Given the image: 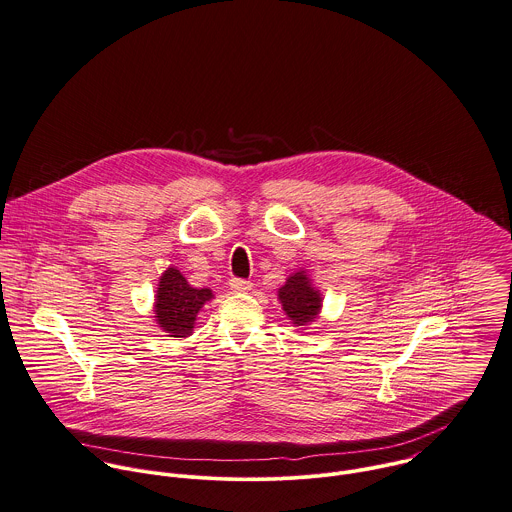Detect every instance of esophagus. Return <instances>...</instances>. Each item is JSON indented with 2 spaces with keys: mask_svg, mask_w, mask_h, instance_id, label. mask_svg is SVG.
I'll list each match as a JSON object with an SVG mask.
<instances>
[{
  "mask_svg": "<svg viewBox=\"0 0 512 512\" xmlns=\"http://www.w3.org/2000/svg\"><path fill=\"white\" fill-rule=\"evenodd\" d=\"M229 287H231V291H235V293H245V291H251L253 283H251V281H245V279L233 277V279L229 281Z\"/></svg>",
  "mask_w": 512,
  "mask_h": 512,
  "instance_id": "obj_1",
  "label": "esophagus"
}]
</instances>
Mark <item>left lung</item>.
<instances>
[{"label":"left lung","mask_w":512,"mask_h":512,"mask_svg":"<svg viewBox=\"0 0 512 512\" xmlns=\"http://www.w3.org/2000/svg\"><path fill=\"white\" fill-rule=\"evenodd\" d=\"M277 299L297 329H307L313 325L323 309V295L313 285L307 269H299L287 277V281L279 287Z\"/></svg>","instance_id":"1"}]
</instances>
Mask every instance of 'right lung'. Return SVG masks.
I'll use <instances>...</instances> for the list:
<instances>
[{"label":"right lung","mask_w":512,"mask_h":512,"mask_svg":"<svg viewBox=\"0 0 512 512\" xmlns=\"http://www.w3.org/2000/svg\"><path fill=\"white\" fill-rule=\"evenodd\" d=\"M211 299V289L191 287L177 267H167L161 273L155 291V323L167 337L185 339L193 333L197 313Z\"/></svg>","instance_id":"right-lung-1"}]
</instances>
